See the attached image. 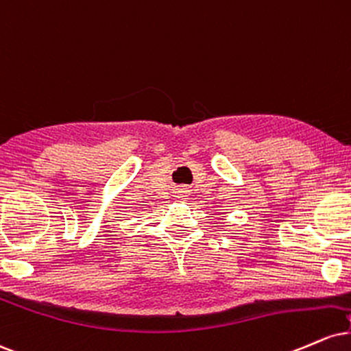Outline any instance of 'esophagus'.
I'll list each match as a JSON object with an SVG mask.
<instances>
[{
	"label": "esophagus",
	"instance_id": "esophagus-1",
	"mask_svg": "<svg viewBox=\"0 0 351 351\" xmlns=\"http://www.w3.org/2000/svg\"><path fill=\"white\" fill-rule=\"evenodd\" d=\"M187 189H179V191H177V197H179V199H184V197H187Z\"/></svg>",
	"mask_w": 351,
	"mask_h": 351
}]
</instances>
